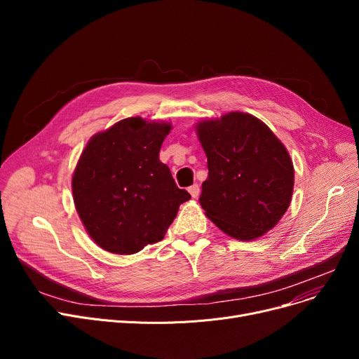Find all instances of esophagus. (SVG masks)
<instances>
[{"label":"esophagus","instance_id":"1","mask_svg":"<svg viewBox=\"0 0 359 359\" xmlns=\"http://www.w3.org/2000/svg\"><path fill=\"white\" fill-rule=\"evenodd\" d=\"M189 194L192 195V198H198L199 194H201L199 186H198V184H192V186L189 187Z\"/></svg>","mask_w":359,"mask_h":359}]
</instances>
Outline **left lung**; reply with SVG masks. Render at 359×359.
Listing matches in <instances>:
<instances>
[{
	"mask_svg": "<svg viewBox=\"0 0 359 359\" xmlns=\"http://www.w3.org/2000/svg\"><path fill=\"white\" fill-rule=\"evenodd\" d=\"M208 158L201 206L233 238L255 240L279 222L294 189V165L273 132L257 118L231 111L196 125Z\"/></svg>",
	"mask_w": 359,
	"mask_h": 359,
	"instance_id": "obj_1",
	"label": "left lung"
}]
</instances>
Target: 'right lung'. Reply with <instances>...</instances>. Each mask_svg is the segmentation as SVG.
Here are the masks:
<instances>
[{
    "instance_id": "1",
    "label": "right lung",
    "mask_w": 359,
    "mask_h": 359,
    "mask_svg": "<svg viewBox=\"0 0 359 359\" xmlns=\"http://www.w3.org/2000/svg\"><path fill=\"white\" fill-rule=\"evenodd\" d=\"M172 125L128 118L86 145L72 195L88 236L102 249L134 255L163 240L191 195L176 186L158 153Z\"/></svg>"
}]
</instances>
